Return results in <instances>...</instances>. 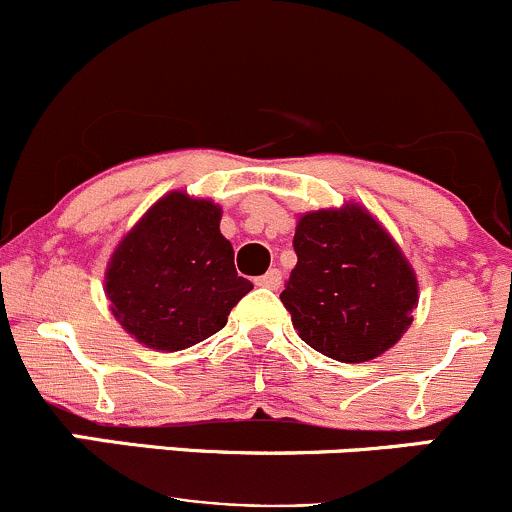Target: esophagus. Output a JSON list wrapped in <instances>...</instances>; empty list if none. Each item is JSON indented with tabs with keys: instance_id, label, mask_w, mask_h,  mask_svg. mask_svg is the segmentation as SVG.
<instances>
[{
	"instance_id": "esophagus-1",
	"label": "esophagus",
	"mask_w": 512,
	"mask_h": 512,
	"mask_svg": "<svg viewBox=\"0 0 512 512\" xmlns=\"http://www.w3.org/2000/svg\"><path fill=\"white\" fill-rule=\"evenodd\" d=\"M256 286L268 288V291H276V288L281 286V271H278V268H271V271L256 278Z\"/></svg>"
}]
</instances>
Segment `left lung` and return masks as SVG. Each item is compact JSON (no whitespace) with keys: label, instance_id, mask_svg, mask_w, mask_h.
Instances as JSON below:
<instances>
[{"label":"left lung","instance_id":"8db88e82","mask_svg":"<svg viewBox=\"0 0 512 512\" xmlns=\"http://www.w3.org/2000/svg\"><path fill=\"white\" fill-rule=\"evenodd\" d=\"M298 263L283 305L300 340L337 362H367L397 345L419 303L414 268L360 204L298 219Z\"/></svg>","mask_w":512,"mask_h":512}]
</instances>
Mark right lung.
<instances>
[{
    "label": "right lung",
    "mask_w": 512,
    "mask_h": 512,
    "mask_svg": "<svg viewBox=\"0 0 512 512\" xmlns=\"http://www.w3.org/2000/svg\"><path fill=\"white\" fill-rule=\"evenodd\" d=\"M219 221V204L170 192L110 256V310L145 347L177 352L207 340L254 288L236 273L234 249Z\"/></svg>",
    "instance_id": "right-lung-1"
}]
</instances>
